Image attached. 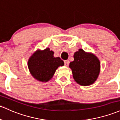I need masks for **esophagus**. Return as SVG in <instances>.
I'll return each mask as SVG.
<instances>
[{
    "instance_id": "esophagus-1",
    "label": "esophagus",
    "mask_w": 120,
    "mask_h": 120,
    "mask_svg": "<svg viewBox=\"0 0 120 120\" xmlns=\"http://www.w3.org/2000/svg\"><path fill=\"white\" fill-rule=\"evenodd\" d=\"M64 64H65V66H68L69 64V60H65V61H64Z\"/></svg>"
}]
</instances>
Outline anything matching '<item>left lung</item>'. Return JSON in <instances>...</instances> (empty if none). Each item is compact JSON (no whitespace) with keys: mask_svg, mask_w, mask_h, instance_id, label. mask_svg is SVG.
Returning a JSON list of instances; mask_svg holds the SVG:
<instances>
[{"mask_svg":"<svg viewBox=\"0 0 120 120\" xmlns=\"http://www.w3.org/2000/svg\"><path fill=\"white\" fill-rule=\"evenodd\" d=\"M74 60L69 64L73 79L82 86H88L96 81L100 72V62L96 55L79 49L73 55Z\"/></svg>","mask_w":120,"mask_h":120,"instance_id":"1","label":"left lung"}]
</instances>
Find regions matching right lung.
<instances>
[{"label": "right lung", "mask_w": 120, "mask_h": 120, "mask_svg": "<svg viewBox=\"0 0 120 120\" xmlns=\"http://www.w3.org/2000/svg\"><path fill=\"white\" fill-rule=\"evenodd\" d=\"M53 54V51L47 48L37 50L30 56L28 67L34 78L40 82H48L53 77L58 67L64 65V61L59 57H54Z\"/></svg>", "instance_id": "right-lung-1"}]
</instances>
